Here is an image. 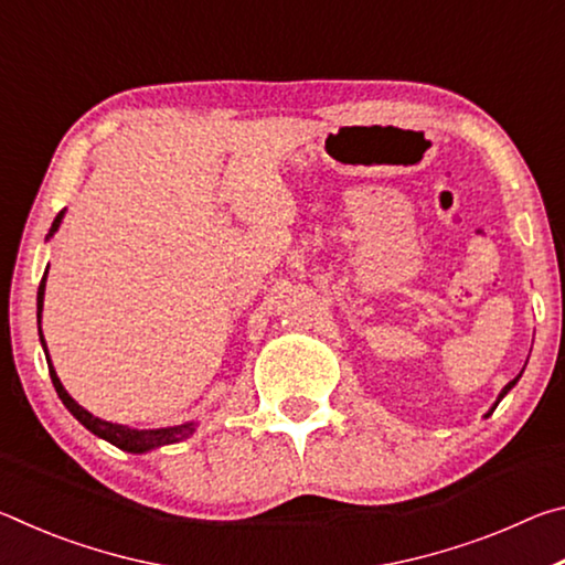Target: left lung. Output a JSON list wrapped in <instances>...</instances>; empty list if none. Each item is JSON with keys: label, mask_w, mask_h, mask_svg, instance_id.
I'll use <instances>...</instances> for the list:
<instances>
[{"label": "left lung", "mask_w": 565, "mask_h": 565, "mask_svg": "<svg viewBox=\"0 0 565 565\" xmlns=\"http://www.w3.org/2000/svg\"><path fill=\"white\" fill-rule=\"evenodd\" d=\"M519 379H521V374H519V376H515L513 381H509V386H505V388L501 391V396H499V401H501V398H503L505 394H509V391H511V386H515V381H519ZM499 401H495V406H499Z\"/></svg>", "instance_id": "8db88e82"}]
</instances>
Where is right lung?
Segmentation results:
<instances>
[{"label":"right lung","instance_id":"add662e5","mask_svg":"<svg viewBox=\"0 0 565 565\" xmlns=\"http://www.w3.org/2000/svg\"><path fill=\"white\" fill-rule=\"evenodd\" d=\"M62 216L64 214H56L54 224L50 228V236L56 232V226H60ZM44 281H46V271H44L42 284H40V291H36V309H40V319H42V306H44ZM40 339H42V347L46 351L42 329H40ZM50 376H52V384L56 388V394H60V398H62V404L72 411L74 418L79 420V424L87 426L92 434H97L99 438H104V441H109V444H114L117 448H121V451L145 454V451H151V448H157V446L177 444V441H181V438H186L191 431H194V424H184V426H174V428H157V431H137V428L109 424V420H102L97 416H92L89 411H84L70 394H66L64 386H62V381L56 379V371L52 366V361H50Z\"/></svg>","mask_w":565,"mask_h":565}]
</instances>
